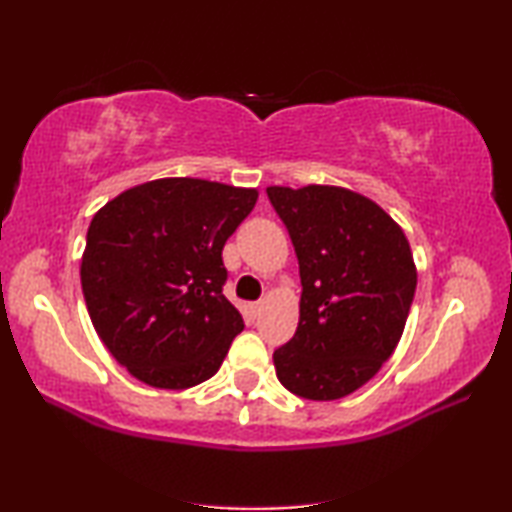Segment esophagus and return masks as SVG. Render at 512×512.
Instances as JSON below:
<instances>
[{"instance_id":"34e87169","label":"esophagus","mask_w":512,"mask_h":512,"mask_svg":"<svg viewBox=\"0 0 512 512\" xmlns=\"http://www.w3.org/2000/svg\"><path fill=\"white\" fill-rule=\"evenodd\" d=\"M247 309H249V316H258V313H261V302H251L249 306H247Z\"/></svg>"}]
</instances>
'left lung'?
<instances>
[{
  "label": "left lung",
  "mask_w": 512,
  "mask_h": 512,
  "mask_svg": "<svg viewBox=\"0 0 512 512\" xmlns=\"http://www.w3.org/2000/svg\"><path fill=\"white\" fill-rule=\"evenodd\" d=\"M300 263L297 332L274 350L279 382L336 400L380 371L403 336L416 290L405 233L375 201L332 185L267 187Z\"/></svg>",
  "instance_id": "1"
}]
</instances>
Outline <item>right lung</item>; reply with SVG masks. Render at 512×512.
Returning a JSON list of instances; mask_svg holds the SVG:
<instances>
[{
	"mask_svg": "<svg viewBox=\"0 0 512 512\" xmlns=\"http://www.w3.org/2000/svg\"><path fill=\"white\" fill-rule=\"evenodd\" d=\"M258 192L201 178L125 190L91 219L82 293L100 341L157 389H190L222 366L242 332L222 288V249Z\"/></svg>",
	"mask_w": 512,
	"mask_h": 512,
	"instance_id": "obj_1",
	"label": "right lung"
}]
</instances>
